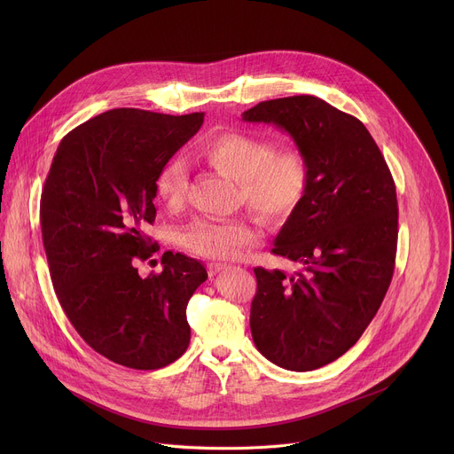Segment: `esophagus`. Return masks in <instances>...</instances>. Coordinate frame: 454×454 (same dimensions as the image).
Returning a JSON list of instances; mask_svg holds the SVG:
<instances>
[{
  "mask_svg": "<svg viewBox=\"0 0 454 454\" xmlns=\"http://www.w3.org/2000/svg\"><path fill=\"white\" fill-rule=\"evenodd\" d=\"M228 266L226 264H221V262H210L208 264V275L210 277H214V275H217V273H221L223 270H226Z\"/></svg>",
  "mask_w": 454,
  "mask_h": 454,
  "instance_id": "1",
  "label": "esophagus"
}]
</instances>
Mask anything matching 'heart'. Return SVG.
Masks as SVG:
<instances>
[{"mask_svg": "<svg viewBox=\"0 0 454 454\" xmlns=\"http://www.w3.org/2000/svg\"><path fill=\"white\" fill-rule=\"evenodd\" d=\"M203 158L223 176L239 183L240 200L268 223L287 221L303 201L310 170L296 147L275 149L261 135L228 129L201 147ZM188 176L183 160H168L156 176V193L168 208H179L186 196ZM261 237L258 226L244 217L217 221L196 219L179 233L181 246L192 254L224 261Z\"/></svg>", "mask_w": 454, "mask_h": 454, "instance_id": "heart-1", "label": "heart"}]
</instances>
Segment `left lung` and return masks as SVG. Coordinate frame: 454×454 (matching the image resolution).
<instances>
[{
    "label": "left lung",
    "instance_id": "8db88e82",
    "mask_svg": "<svg viewBox=\"0 0 454 454\" xmlns=\"http://www.w3.org/2000/svg\"><path fill=\"white\" fill-rule=\"evenodd\" d=\"M242 120L280 127L309 163L305 198L271 249L303 270H253L249 327L266 359L310 372L357 343L390 287L399 233L395 183L363 121L317 97L266 100Z\"/></svg>",
    "mask_w": 454,
    "mask_h": 454
}]
</instances>
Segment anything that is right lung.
Segmentation results:
<instances>
[{
  "label": "right lung",
  "instance_id": "add662e5",
  "mask_svg": "<svg viewBox=\"0 0 454 454\" xmlns=\"http://www.w3.org/2000/svg\"><path fill=\"white\" fill-rule=\"evenodd\" d=\"M203 120L106 111L62 138L44 181L41 231L59 303L95 352L127 368H163L190 343L186 305L205 266L172 251L158 275L142 278L137 264L160 249L145 235L156 176Z\"/></svg>",
  "mask_w": 454,
  "mask_h": 454
}]
</instances>
